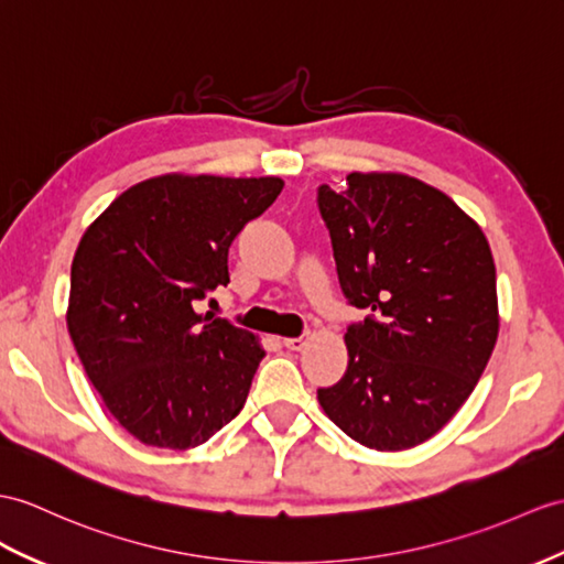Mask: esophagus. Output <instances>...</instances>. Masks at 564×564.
Masks as SVG:
<instances>
[{
	"mask_svg": "<svg viewBox=\"0 0 564 564\" xmlns=\"http://www.w3.org/2000/svg\"><path fill=\"white\" fill-rule=\"evenodd\" d=\"M301 337H304V335H286L284 337V345L290 347V349H299L301 347Z\"/></svg>",
	"mask_w": 564,
	"mask_h": 564,
	"instance_id": "esophagus-1",
	"label": "esophagus"
}]
</instances>
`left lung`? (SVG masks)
<instances>
[{
  "label": "left lung",
  "mask_w": 564,
  "mask_h": 564,
  "mask_svg": "<svg viewBox=\"0 0 564 564\" xmlns=\"http://www.w3.org/2000/svg\"><path fill=\"white\" fill-rule=\"evenodd\" d=\"M278 176H155L95 219L72 263L66 325L93 388L145 445L188 449L239 416L265 349L208 301Z\"/></svg>",
  "instance_id": "1"
}]
</instances>
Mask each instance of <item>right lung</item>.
<instances>
[{
  "instance_id": "add662e5",
  "label": "right lung",
  "mask_w": 564,
  "mask_h": 564,
  "mask_svg": "<svg viewBox=\"0 0 564 564\" xmlns=\"http://www.w3.org/2000/svg\"><path fill=\"white\" fill-rule=\"evenodd\" d=\"M347 327V370L318 402L351 441L397 452L429 441L469 400L498 339L490 246L441 191L404 174L318 188Z\"/></svg>"
}]
</instances>
